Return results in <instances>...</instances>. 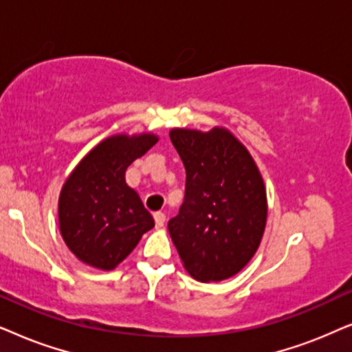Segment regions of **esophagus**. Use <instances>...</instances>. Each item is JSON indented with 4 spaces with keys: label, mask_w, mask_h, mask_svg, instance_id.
I'll return each mask as SVG.
<instances>
[{
    "label": "esophagus",
    "mask_w": 352,
    "mask_h": 352,
    "mask_svg": "<svg viewBox=\"0 0 352 352\" xmlns=\"http://www.w3.org/2000/svg\"><path fill=\"white\" fill-rule=\"evenodd\" d=\"M154 222H156L157 228H162L166 223V214L164 212H154Z\"/></svg>",
    "instance_id": "34e87169"
}]
</instances>
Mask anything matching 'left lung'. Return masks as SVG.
Segmentation results:
<instances>
[{
  "instance_id": "left-lung-1",
  "label": "left lung",
  "mask_w": 352,
  "mask_h": 352,
  "mask_svg": "<svg viewBox=\"0 0 352 352\" xmlns=\"http://www.w3.org/2000/svg\"><path fill=\"white\" fill-rule=\"evenodd\" d=\"M186 170L185 201L168 233L185 270L199 282L236 275L256 254L267 222V193L248 148L225 127L172 129Z\"/></svg>"
}]
</instances>
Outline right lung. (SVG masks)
<instances>
[{
  "instance_id": "right-lung-1",
  "label": "right lung",
  "mask_w": 352,
  "mask_h": 352,
  "mask_svg": "<svg viewBox=\"0 0 352 352\" xmlns=\"http://www.w3.org/2000/svg\"><path fill=\"white\" fill-rule=\"evenodd\" d=\"M157 140L151 132L111 135L64 182L58 203L60 236L83 264L114 270L154 227L153 215L125 182V170Z\"/></svg>"
}]
</instances>
